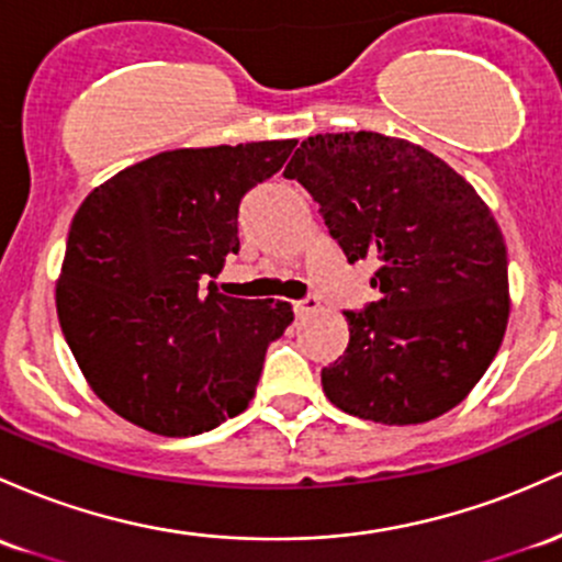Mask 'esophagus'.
<instances>
[{"instance_id": "esophagus-1", "label": "esophagus", "mask_w": 562, "mask_h": 562, "mask_svg": "<svg viewBox=\"0 0 562 562\" xmlns=\"http://www.w3.org/2000/svg\"><path fill=\"white\" fill-rule=\"evenodd\" d=\"M317 310H319V299H317V295H306V299L293 301L295 317H306V314H312V312H317Z\"/></svg>"}]
</instances>
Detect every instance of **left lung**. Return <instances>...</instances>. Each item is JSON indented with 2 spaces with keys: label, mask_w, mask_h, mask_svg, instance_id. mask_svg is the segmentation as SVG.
Wrapping results in <instances>:
<instances>
[{
  "label": "left lung",
  "mask_w": 562,
  "mask_h": 562,
  "mask_svg": "<svg viewBox=\"0 0 562 562\" xmlns=\"http://www.w3.org/2000/svg\"><path fill=\"white\" fill-rule=\"evenodd\" d=\"M285 178L310 191L349 263H375L381 295L344 312L349 344L323 368L330 403L400 427L459 405L509 317L507 248L488 205L440 157L368 131L310 135Z\"/></svg>",
  "instance_id": "obj_1"
}]
</instances>
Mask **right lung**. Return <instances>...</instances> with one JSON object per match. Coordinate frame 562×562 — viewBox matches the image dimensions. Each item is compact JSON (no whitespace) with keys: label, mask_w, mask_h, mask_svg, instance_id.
Returning <instances> with one entry per match:
<instances>
[{"label":"right lung","mask_w":562,"mask_h":562,"mask_svg":"<svg viewBox=\"0 0 562 562\" xmlns=\"http://www.w3.org/2000/svg\"><path fill=\"white\" fill-rule=\"evenodd\" d=\"M295 140L176 149L92 189L71 221L55 304L92 392L165 437L215 429L248 408L288 301L218 293L239 250V202Z\"/></svg>","instance_id":"obj_1"}]
</instances>
